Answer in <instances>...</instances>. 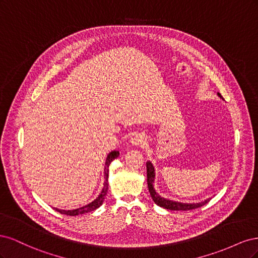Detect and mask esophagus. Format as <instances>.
Instances as JSON below:
<instances>
[{"instance_id": "34e87169", "label": "esophagus", "mask_w": 258, "mask_h": 258, "mask_svg": "<svg viewBox=\"0 0 258 258\" xmlns=\"http://www.w3.org/2000/svg\"><path fill=\"white\" fill-rule=\"evenodd\" d=\"M130 143L134 146H143L146 144V138L143 135H136L131 138Z\"/></svg>"}]
</instances>
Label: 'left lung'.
<instances>
[{
    "instance_id": "obj_1",
    "label": "left lung",
    "mask_w": 258,
    "mask_h": 258,
    "mask_svg": "<svg viewBox=\"0 0 258 258\" xmlns=\"http://www.w3.org/2000/svg\"><path fill=\"white\" fill-rule=\"evenodd\" d=\"M217 95L220 98L223 99V97L221 96L220 92H217ZM146 170H147V186H148V191L151 194V197L153 199V201L155 202L156 205L167 209V210H172V211H188V210H192V209H197L200 208L202 206H205L206 204L210 201L211 198L206 199L205 201L198 202V204H183V202H178V201H173L170 199H166L161 197L159 194L156 192L155 188H154V181H155V168L153 166V163L151 161L146 162Z\"/></svg>"
}]
</instances>
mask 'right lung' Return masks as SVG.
I'll return each instance as SVG.
<instances>
[{
	"label": "right lung",
	"instance_id": "add662e5",
	"mask_svg": "<svg viewBox=\"0 0 258 258\" xmlns=\"http://www.w3.org/2000/svg\"><path fill=\"white\" fill-rule=\"evenodd\" d=\"M119 156V152L118 151H112L110 154L107 155L106 160H105V166H104V183H103V188L102 191L100 192L99 196L91 201L90 204L86 205L82 208L79 209H75V210H60L54 208V210L57 211V212L61 213V214H66V215H70V216H75V215H80V214H84V213H88L91 212V211L98 209L100 206H102L104 198H105V195L107 194V189H108V166H110V163Z\"/></svg>",
	"mask_w": 258,
	"mask_h": 258
}]
</instances>
